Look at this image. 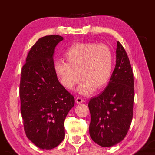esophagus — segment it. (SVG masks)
<instances>
[{
	"label": "esophagus",
	"mask_w": 155,
	"mask_h": 155,
	"mask_svg": "<svg viewBox=\"0 0 155 155\" xmlns=\"http://www.w3.org/2000/svg\"><path fill=\"white\" fill-rule=\"evenodd\" d=\"M76 102H77L78 104H81L83 103L84 100L83 98H80V97H78V98H77V99H76Z\"/></svg>",
	"instance_id": "34e87169"
}]
</instances>
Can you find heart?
<instances>
[{
  "label": "heart",
  "instance_id": "heart-1",
  "mask_svg": "<svg viewBox=\"0 0 155 155\" xmlns=\"http://www.w3.org/2000/svg\"><path fill=\"white\" fill-rule=\"evenodd\" d=\"M64 57L65 62H54V70L65 88L72 90L81 78L78 91L85 95L101 90L109 82L113 54L105 44H74L65 51Z\"/></svg>",
  "mask_w": 155,
  "mask_h": 155
}]
</instances>
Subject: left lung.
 I'll return each instance as SVG.
<instances>
[{
	"label": "left lung",
	"instance_id": "8db88e82",
	"mask_svg": "<svg viewBox=\"0 0 155 155\" xmlns=\"http://www.w3.org/2000/svg\"><path fill=\"white\" fill-rule=\"evenodd\" d=\"M134 82L129 59L124 48L117 42L116 64L108 85L91 98L90 135L102 147H111L122 141L132 122Z\"/></svg>",
	"mask_w": 155,
	"mask_h": 155
}]
</instances>
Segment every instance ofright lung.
<instances>
[{"mask_svg": "<svg viewBox=\"0 0 155 155\" xmlns=\"http://www.w3.org/2000/svg\"><path fill=\"white\" fill-rule=\"evenodd\" d=\"M60 35L40 38L28 52L21 72L20 97L27 137L40 149L55 148L65 137L64 121L74 105L54 70L55 47Z\"/></svg>", "mask_w": 155, "mask_h": 155, "instance_id": "add662e5", "label": "right lung"}]
</instances>
